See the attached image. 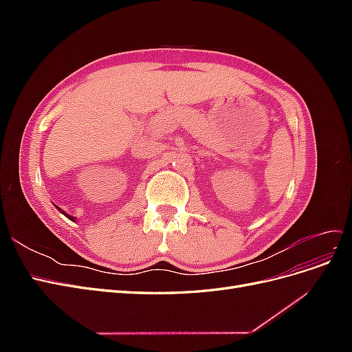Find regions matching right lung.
I'll return each instance as SVG.
<instances>
[{
  "instance_id": "1",
  "label": "right lung",
  "mask_w": 352,
  "mask_h": 352,
  "mask_svg": "<svg viewBox=\"0 0 352 352\" xmlns=\"http://www.w3.org/2000/svg\"><path fill=\"white\" fill-rule=\"evenodd\" d=\"M57 208H58V207H57ZM58 210H60V208H58ZM61 212H63V214H65L66 217H69L70 220H73V221H74V217H73V216H69V214H66V212H65V211H61Z\"/></svg>"
}]
</instances>
